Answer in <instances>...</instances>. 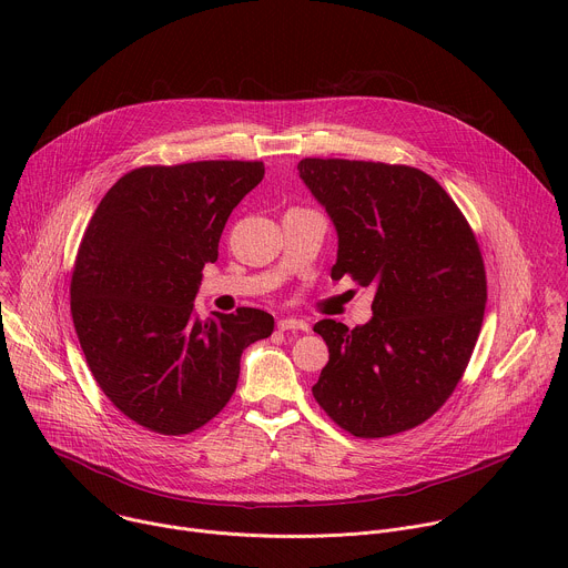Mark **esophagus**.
Wrapping results in <instances>:
<instances>
[{
    "mask_svg": "<svg viewBox=\"0 0 568 568\" xmlns=\"http://www.w3.org/2000/svg\"><path fill=\"white\" fill-rule=\"evenodd\" d=\"M307 321L303 318H294V316H287V318H281L278 321V331H307Z\"/></svg>",
    "mask_w": 568,
    "mask_h": 568,
    "instance_id": "34e87169",
    "label": "esophagus"
}]
</instances>
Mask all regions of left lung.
Returning a JSON list of instances; mask_svg holds the SVG:
<instances>
[{
	"mask_svg": "<svg viewBox=\"0 0 568 568\" xmlns=\"http://www.w3.org/2000/svg\"><path fill=\"white\" fill-rule=\"evenodd\" d=\"M298 175L337 229L333 278L375 287L364 326H314L331 359L312 395L357 438L414 429L454 393L480 333L488 283L474 231L412 166L307 156Z\"/></svg>",
	"mask_w": 568,
	"mask_h": 568,
	"instance_id": "left-lung-1",
	"label": "left lung"
}]
</instances>
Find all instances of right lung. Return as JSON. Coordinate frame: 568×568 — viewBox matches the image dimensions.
Instances as JSON below:
<instances>
[{"instance_id": "1", "label": "right lung", "mask_w": 568, "mask_h": 568, "mask_svg": "<svg viewBox=\"0 0 568 568\" xmlns=\"http://www.w3.org/2000/svg\"><path fill=\"white\" fill-rule=\"evenodd\" d=\"M263 175V161L222 159L134 169L80 240L69 290L80 348L108 399L148 432L184 436L213 420L242 351L274 333L265 310L193 312L231 211Z\"/></svg>"}]
</instances>
